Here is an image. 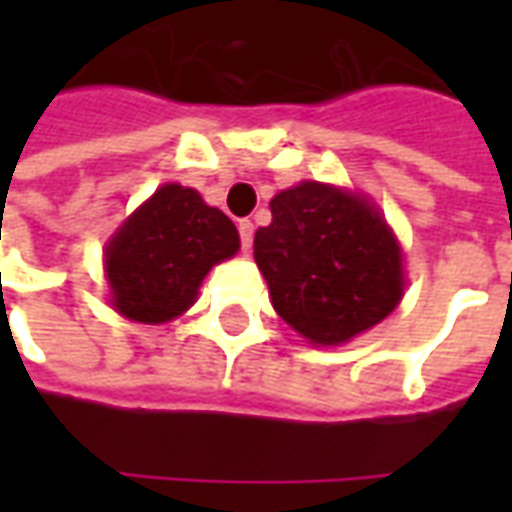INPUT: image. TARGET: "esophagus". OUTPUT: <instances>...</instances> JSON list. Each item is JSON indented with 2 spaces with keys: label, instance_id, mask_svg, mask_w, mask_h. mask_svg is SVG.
<instances>
[{
  "label": "esophagus",
  "instance_id": "34e87169",
  "mask_svg": "<svg viewBox=\"0 0 512 512\" xmlns=\"http://www.w3.org/2000/svg\"><path fill=\"white\" fill-rule=\"evenodd\" d=\"M238 233H241V249L249 252L252 249V235H255V224L249 222V219H241L238 222Z\"/></svg>",
  "mask_w": 512,
  "mask_h": 512
}]
</instances>
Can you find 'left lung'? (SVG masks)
<instances>
[{"label":"left lung","instance_id":"8db88e82","mask_svg":"<svg viewBox=\"0 0 512 512\" xmlns=\"http://www.w3.org/2000/svg\"><path fill=\"white\" fill-rule=\"evenodd\" d=\"M255 263L279 318L315 345L373 329L406 285L403 252L376 205L318 180L271 200V224L255 233Z\"/></svg>","mask_w":512,"mask_h":512}]
</instances>
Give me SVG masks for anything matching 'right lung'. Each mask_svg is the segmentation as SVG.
<instances>
[{"label": "right lung", "mask_w": 512, "mask_h": 512, "mask_svg": "<svg viewBox=\"0 0 512 512\" xmlns=\"http://www.w3.org/2000/svg\"><path fill=\"white\" fill-rule=\"evenodd\" d=\"M238 246V230L219 208L194 189L167 183L106 244L109 304L128 321H172L194 304L205 274Z\"/></svg>", "instance_id": "right-lung-1"}]
</instances>
